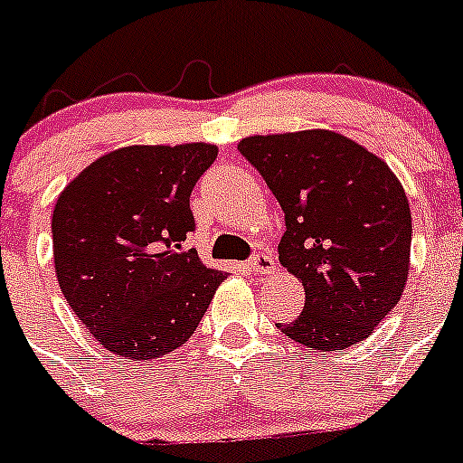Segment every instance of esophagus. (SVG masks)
Returning <instances> with one entry per match:
<instances>
[{
  "label": "esophagus",
  "mask_w": 463,
  "mask_h": 463,
  "mask_svg": "<svg viewBox=\"0 0 463 463\" xmlns=\"http://www.w3.org/2000/svg\"><path fill=\"white\" fill-rule=\"evenodd\" d=\"M249 265H251V269L256 271V274H269V271L276 269V262L269 253H258Z\"/></svg>",
  "instance_id": "obj_1"
}]
</instances>
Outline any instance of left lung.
Here are the masks:
<instances>
[{
  "mask_svg": "<svg viewBox=\"0 0 463 463\" xmlns=\"http://www.w3.org/2000/svg\"><path fill=\"white\" fill-rule=\"evenodd\" d=\"M237 148L283 207L279 260L306 292L299 317L279 329L322 352L368 338L411 267V210L395 173L331 129L256 134Z\"/></svg>",
  "mask_w": 463,
  "mask_h": 463,
  "instance_id": "obj_1",
  "label": "left lung"
}]
</instances>
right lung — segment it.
<instances>
[{"instance_id": "obj_1", "label": "right lung", "mask_w": 463, "mask_h": 463, "mask_svg": "<svg viewBox=\"0 0 463 463\" xmlns=\"http://www.w3.org/2000/svg\"><path fill=\"white\" fill-rule=\"evenodd\" d=\"M212 144L125 146L95 159L54 203L52 246L63 297L93 338L129 361L187 343L226 274L180 251L196 222L194 184Z\"/></svg>"}]
</instances>
